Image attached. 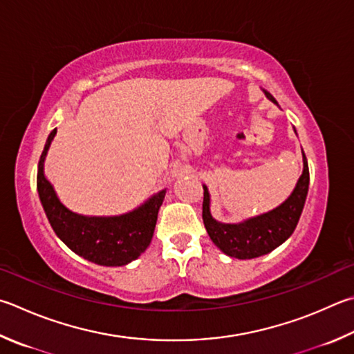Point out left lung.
Listing matches in <instances>:
<instances>
[{"label":"left lung","mask_w":354,"mask_h":354,"mask_svg":"<svg viewBox=\"0 0 354 354\" xmlns=\"http://www.w3.org/2000/svg\"><path fill=\"white\" fill-rule=\"evenodd\" d=\"M265 94L269 100L277 104V100L271 94L266 91ZM308 185H310V170H308V160L304 153V171H301L295 189L286 201L268 214L249 218V220L239 224H223L212 218L209 192L207 187L203 185V221L205 230H207L210 240L215 243V246L234 259L249 260L269 254L286 241L294 232L301 210H304Z\"/></svg>","instance_id":"left-lung-1"}]
</instances>
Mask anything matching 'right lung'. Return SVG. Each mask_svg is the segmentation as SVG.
Listing matches in <instances>:
<instances>
[{"label": "right lung", "instance_id": "right-lung-1", "mask_svg": "<svg viewBox=\"0 0 354 354\" xmlns=\"http://www.w3.org/2000/svg\"><path fill=\"white\" fill-rule=\"evenodd\" d=\"M55 131L53 130L49 134L37 173L38 195L54 232L73 252L95 265L124 266L136 260L149 248L153 239L165 190L151 196L139 209L120 216H83L74 214L59 201L53 185L43 173L44 156Z\"/></svg>", "mask_w": 354, "mask_h": 354}]
</instances>
